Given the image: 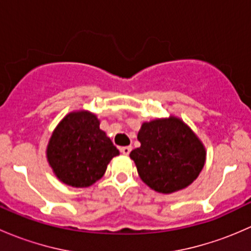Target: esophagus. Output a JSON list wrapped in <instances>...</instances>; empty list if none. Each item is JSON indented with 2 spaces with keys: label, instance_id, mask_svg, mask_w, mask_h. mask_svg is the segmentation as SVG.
<instances>
[{
  "label": "esophagus",
  "instance_id": "obj_1",
  "mask_svg": "<svg viewBox=\"0 0 251 251\" xmlns=\"http://www.w3.org/2000/svg\"><path fill=\"white\" fill-rule=\"evenodd\" d=\"M131 149H132V147H131V146L121 147L120 151L124 154V155H128V154H130V151H131Z\"/></svg>",
  "mask_w": 251,
  "mask_h": 251
}]
</instances>
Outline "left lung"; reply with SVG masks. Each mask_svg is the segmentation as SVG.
Returning <instances> with one entry per match:
<instances>
[{"label":"left lung","instance_id":"obj_1","mask_svg":"<svg viewBox=\"0 0 251 251\" xmlns=\"http://www.w3.org/2000/svg\"><path fill=\"white\" fill-rule=\"evenodd\" d=\"M137 138L141 147L131 151L130 158L142 181L159 193L186 188L204 168L203 143L176 116L143 123Z\"/></svg>","mask_w":251,"mask_h":251}]
</instances>
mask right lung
<instances>
[{
	"label": "right lung",
	"instance_id": "right-lung-1",
	"mask_svg": "<svg viewBox=\"0 0 251 251\" xmlns=\"http://www.w3.org/2000/svg\"><path fill=\"white\" fill-rule=\"evenodd\" d=\"M119 151L100 120L86 110L69 113L53 131L47 146V160L59 181L82 188L102 178Z\"/></svg>",
	"mask_w": 251,
	"mask_h": 251
}]
</instances>
